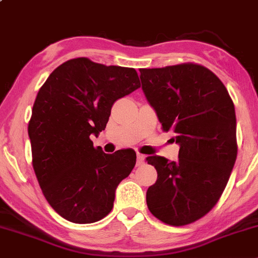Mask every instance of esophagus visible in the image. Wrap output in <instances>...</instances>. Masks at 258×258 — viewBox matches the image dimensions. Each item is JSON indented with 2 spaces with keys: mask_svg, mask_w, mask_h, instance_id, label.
Masks as SVG:
<instances>
[{
  "mask_svg": "<svg viewBox=\"0 0 258 258\" xmlns=\"http://www.w3.org/2000/svg\"><path fill=\"white\" fill-rule=\"evenodd\" d=\"M144 164V155L142 154H137V166H141V165Z\"/></svg>",
  "mask_w": 258,
  "mask_h": 258,
  "instance_id": "1",
  "label": "esophagus"
}]
</instances>
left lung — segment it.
I'll return each instance as SVG.
<instances>
[{
	"label": "left lung",
	"mask_w": 258,
	"mask_h": 258,
	"mask_svg": "<svg viewBox=\"0 0 258 258\" xmlns=\"http://www.w3.org/2000/svg\"><path fill=\"white\" fill-rule=\"evenodd\" d=\"M139 72L148 103L179 146L177 161L147 158L158 172L155 184L147 190L148 209L164 223L184 226L216 205L235 164L233 100L221 80L201 65Z\"/></svg>",
	"instance_id": "obj_1"
}]
</instances>
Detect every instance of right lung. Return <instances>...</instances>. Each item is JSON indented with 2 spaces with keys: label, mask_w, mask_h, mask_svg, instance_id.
<instances>
[{
  "label": "right lung",
  "mask_w": 258,
  "mask_h": 258,
  "mask_svg": "<svg viewBox=\"0 0 258 258\" xmlns=\"http://www.w3.org/2000/svg\"><path fill=\"white\" fill-rule=\"evenodd\" d=\"M139 86L132 68L76 58L59 65L38 91L28 127L32 166L44 198L65 220L93 223L111 211L137 156L133 149L105 154L90 137L105 128L115 100Z\"/></svg>",
  "instance_id": "add662e5"
}]
</instances>
